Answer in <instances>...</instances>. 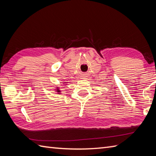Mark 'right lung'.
Returning <instances> with one entry per match:
<instances>
[{"instance_id": "1", "label": "right lung", "mask_w": 156, "mask_h": 156, "mask_svg": "<svg viewBox=\"0 0 156 156\" xmlns=\"http://www.w3.org/2000/svg\"><path fill=\"white\" fill-rule=\"evenodd\" d=\"M64 83H65V82H64ZM56 88H56V90H56V92H57V93H58V94H60L61 90H59L58 87H56Z\"/></svg>"}]
</instances>
